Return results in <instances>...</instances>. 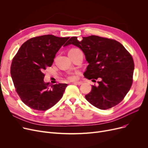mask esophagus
<instances>
[{"instance_id": "1", "label": "esophagus", "mask_w": 148, "mask_h": 148, "mask_svg": "<svg viewBox=\"0 0 148 148\" xmlns=\"http://www.w3.org/2000/svg\"><path fill=\"white\" fill-rule=\"evenodd\" d=\"M73 83L74 84H77V85H81L82 84V83L81 82H75Z\"/></svg>"}]
</instances>
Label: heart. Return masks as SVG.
<instances>
[{
    "mask_svg": "<svg viewBox=\"0 0 148 148\" xmlns=\"http://www.w3.org/2000/svg\"><path fill=\"white\" fill-rule=\"evenodd\" d=\"M79 49H72L71 50H79ZM68 79L69 80H73L74 79H75V76L74 75H69L68 77Z\"/></svg>",
    "mask_w": 148,
    "mask_h": 148,
    "instance_id": "b5f03b06",
    "label": "heart"
}]
</instances>
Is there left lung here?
Returning <instances> with one entry per match:
<instances>
[{
	"instance_id": "left-lung-1",
	"label": "left lung",
	"mask_w": 148,
	"mask_h": 148,
	"mask_svg": "<svg viewBox=\"0 0 148 148\" xmlns=\"http://www.w3.org/2000/svg\"><path fill=\"white\" fill-rule=\"evenodd\" d=\"M71 44L83 51L88 62L85 78L101 80L85 95L88 101L101 110L121 102L131 88L134 69L133 58L125 47L117 41L95 35L82 40L71 37L64 46Z\"/></svg>"
}]
</instances>
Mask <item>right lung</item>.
Listing matches in <instances>:
<instances>
[{
	"instance_id": "1",
	"label": "right lung",
	"mask_w": 148,
	"mask_h": 148,
	"mask_svg": "<svg viewBox=\"0 0 148 148\" xmlns=\"http://www.w3.org/2000/svg\"><path fill=\"white\" fill-rule=\"evenodd\" d=\"M69 38L53 35L31 38L22 44L14 58L12 79L18 95L28 107L45 111L63 96L67 84L44 83L43 71L52 65L56 54Z\"/></svg>"
}]
</instances>
